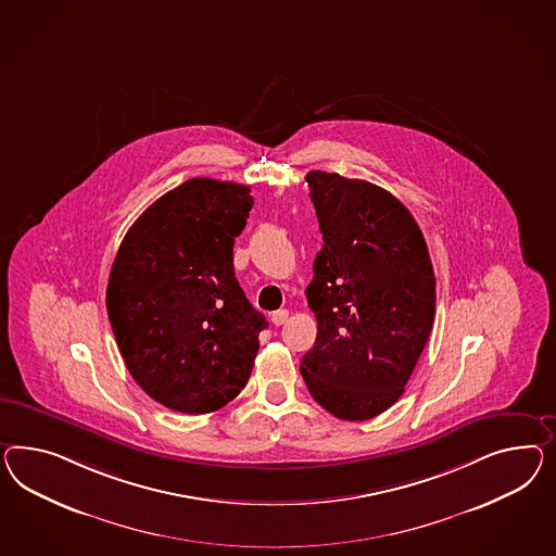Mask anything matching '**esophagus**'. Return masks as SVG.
<instances>
[{
    "mask_svg": "<svg viewBox=\"0 0 556 556\" xmlns=\"http://www.w3.org/2000/svg\"><path fill=\"white\" fill-rule=\"evenodd\" d=\"M287 319H289V312H287V309H277V312L270 314V321H273L275 326H283Z\"/></svg>",
    "mask_w": 556,
    "mask_h": 556,
    "instance_id": "obj_1",
    "label": "esophagus"
}]
</instances>
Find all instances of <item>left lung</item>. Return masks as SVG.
<instances>
[{
  "label": "left lung",
  "instance_id": "obj_1",
  "mask_svg": "<svg viewBox=\"0 0 556 556\" xmlns=\"http://www.w3.org/2000/svg\"><path fill=\"white\" fill-rule=\"evenodd\" d=\"M305 180L324 247L305 289L317 338L301 376L333 417L372 419L401 399L433 328L431 256L384 188L319 169Z\"/></svg>",
  "mask_w": 556,
  "mask_h": 556
}]
</instances>
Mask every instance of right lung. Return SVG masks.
Listing matches in <instances>:
<instances>
[{
    "mask_svg": "<svg viewBox=\"0 0 556 556\" xmlns=\"http://www.w3.org/2000/svg\"><path fill=\"white\" fill-rule=\"evenodd\" d=\"M249 192L235 181H184L137 218L113 261L106 312L121 356L137 384L172 410H218L253 370L267 321L232 265L253 208Z\"/></svg>",
    "mask_w": 556,
    "mask_h": 556,
    "instance_id": "right-lung-1",
    "label": "right lung"
}]
</instances>
